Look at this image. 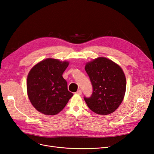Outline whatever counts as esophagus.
Instances as JSON below:
<instances>
[{"label": "esophagus", "instance_id": "1", "mask_svg": "<svg viewBox=\"0 0 154 154\" xmlns=\"http://www.w3.org/2000/svg\"><path fill=\"white\" fill-rule=\"evenodd\" d=\"M76 94H78V95H81L82 94V92L81 90H78L76 92Z\"/></svg>", "mask_w": 154, "mask_h": 154}]
</instances>
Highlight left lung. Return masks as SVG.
<instances>
[{
	"mask_svg": "<svg viewBox=\"0 0 154 154\" xmlns=\"http://www.w3.org/2000/svg\"><path fill=\"white\" fill-rule=\"evenodd\" d=\"M85 69L93 89L91 97H84L88 108L100 115L114 112L126 91L127 82L122 69L108 58L99 57L88 62Z\"/></svg>",
	"mask_w": 154,
	"mask_h": 154,
	"instance_id": "8db88e82",
	"label": "left lung"
}]
</instances>
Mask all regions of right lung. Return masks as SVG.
Listing matches in <instances>:
<instances>
[{
  "mask_svg": "<svg viewBox=\"0 0 154 154\" xmlns=\"http://www.w3.org/2000/svg\"><path fill=\"white\" fill-rule=\"evenodd\" d=\"M68 66V62L47 58L31 69L27 78V95L32 106L40 112L57 114L73 96L62 76Z\"/></svg>",
  "mask_w": 154,
  "mask_h": 154,
  "instance_id": "add662e5",
  "label": "right lung"
}]
</instances>
